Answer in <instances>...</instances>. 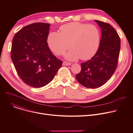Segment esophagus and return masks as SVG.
Masks as SVG:
<instances>
[{
  "instance_id": "obj_1",
  "label": "esophagus",
  "mask_w": 133,
  "mask_h": 133,
  "mask_svg": "<svg viewBox=\"0 0 133 133\" xmlns=\"http://www.w3.org/2000/svg\"><path fill=\"white\" fill-rule=\"evenodd\" d=\"M62 65H64V66H69V65H71V63L64 61V62H63V64Z\"/></svg>"
}]
</instances>
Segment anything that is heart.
<instances>
[{
	"label": "heart",
	"instance_id": "heart-1",
	"mask_svg": "<svg viewBox=\"0 0 133 133\" xmlns=\"http://www.w3.org/2000/svg\"><path fill=\"white\" fill-rule=\"evenodd\" d=\"M60 33L53 32L48 34L47 43L51 50L57 55L65 54L69 60H88L98 50L100 33L97 27L93 25L73 22L60 27Z\"/></svg>",
	"mask_w": 133,
	"mask_h": 133
}]
</instances>
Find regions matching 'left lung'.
<instances>
[{"label": "left lung", "mask_w": 133, "mask_h": 133, "mask_svg": "<svg viewBox=\"0 0 133 133\" xmlns=\"http://www.w3.org/2000/svg\"><path fill=\"white\" fill-rule=\"evenodd\" d=\"M95 21L102 31L99 49L91 59L81 63V70L76 75L80 84L90 88L102 86L113 75L117 68L121 44L120 38L112 26Z\"/></svg>", "instance_id": "left-lung-1"}]
</instances>
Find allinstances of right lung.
I'll return each instance as SVG.
<instances>
[{"instance_id":"1","label":"right lung","mask_w":133,"mask_h":133,"mask_svg":"<svg viewBox=\"0 0 133 133\" xmlns=\"http://www.w3.org/2000/svg\"><path fill=\"white\" fill-rule=\"evenodd\" d=\"M50 26L43 23L27 25L12 40L11 57L13 65L20 79L33 87L50 83L62 64L48 46Z\"/></svg>"}]
</instances>
